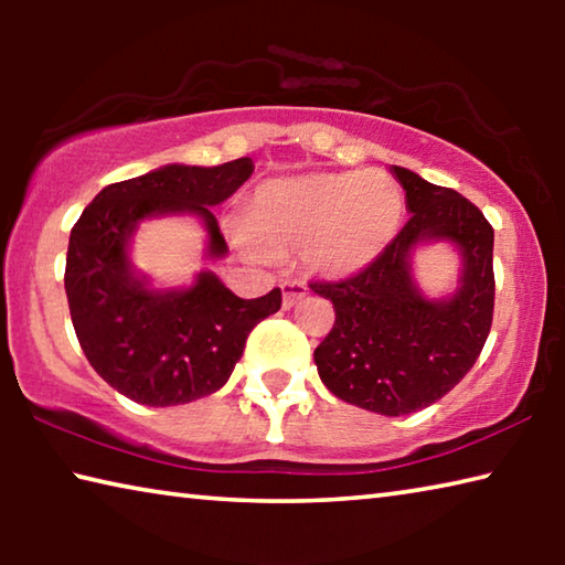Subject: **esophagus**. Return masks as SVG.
Instances as JSON below:
<instances>
[{"mask_svg":"<svg viewBox=\"0 0 565 565\" xmlns=\"http://www.w3.org/2000/svg\"><path fill=\"white\" fill-rule=\"evenodd\" d=\"M281 291H284V309H291L294 303H299L303 296L309 294V286L303 281H284Z\"/></svg>","mask_w":565,"mask_h":565,"instance_id":"1","label":"esophagus"}]
</instances>
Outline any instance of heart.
I'll use <instances>...</instances> for the list:
<instances>
[{"mask_svg": "<svg viewBox=\"0 0 565 565\" xmlns=\"http://www.w3.org/2000/svg\"><path fill=\"white\" fill-rule=\"evenodd\" d=\"M404 209V191L384 171L276 179L256 191L248 232H238L236 242L254 259L303 248L311 269L351 276L394 242Z\"/></svg>", "mask_w": 565, "mask_h": 565, "instance_id": "1", "label": "heart"}]
</instances>
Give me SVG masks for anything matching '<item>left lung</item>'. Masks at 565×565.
I'll return each instance as SVG.
<instances>
[{
  "mask_svg": "<svg viewBox=\"0 0 565 565\" xmlns=\"http://www.w3.org/2000/svg\"><path fill=\"white\" fill-rule=\"evenodd\" d=\"M391 174L406 191L411 218L366 269L309 284L337 311L313 361L333 396L381 416H406L446 396L489 339L493 228L458 191L404 167H391ZM428 241H451L462 254V279L446 300L420 295L409 274L415 246Z\"/></svg>",
  "mask_w": 565,
  "mask_h": 565,
  "instance_id": "left-lung-1",
  "label": "left lung"
}]
</instances>
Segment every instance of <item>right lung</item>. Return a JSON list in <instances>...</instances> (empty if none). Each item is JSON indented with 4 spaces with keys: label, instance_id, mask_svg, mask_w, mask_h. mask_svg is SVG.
I'll return each instance as SVG.
<instances>
[{
    "label": "right lung",
    "instance_id": "obj_1",
    "mask_svg": "<svg viewBox=\"0 0 565 565\" xmlns=\"http://www.w3.org/2000/svg\"><path fill=\"white\" fill-rule=\"evenodd\" d=\"M248 157L222 167L167 164L104 186L74 224L64 289L92 369L137 404L179 406L222 388L256 323L281 309V289L238 299L214 271L184 289H151L134 271L129 242L139 222L194 214L204 222L209 259L226 256L212 206L252 177Z\"/></svg>",
    "mask_w": 565,
    "mask_h": 565
}]
</instances>
